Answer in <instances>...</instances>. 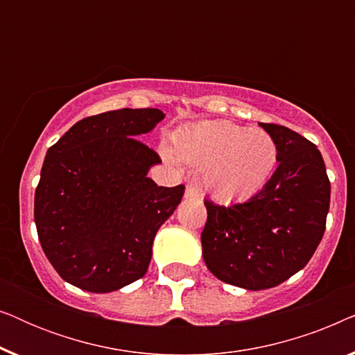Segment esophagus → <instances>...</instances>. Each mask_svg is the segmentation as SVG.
Returning <instances> with one entry per match:
<instances>
[{"instance_id": "obj_1", "label": "esophagus", "mask_w": 355, "mask_h": 355, "mask_svg": "<svg viewBox=\"0 0 355 355\" xmlns=\"http://www.w3.org/2000/svg\"><path fill=\"white\" fill-rule=\"evenodd\" d=\"M186 197L187 198H200V189L197 186H193V184H189L186 187Z\"/></svg>"}]
</instances>
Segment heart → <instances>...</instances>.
<instances>
[{"instance_id": "1", "label": "heart", "mask_w": 355, "mask_h": 355, "mask_svg": "<svg viewBox=\"0 0 355 355\" xmlns=\"http://www.w3.org/2000/svg\"><path fill=\"white\" fill-rule=\"evenodd\" d=\"M174 152L191 166H207V186L221 200L260 191L278 162V147L266 130L230 121H203L178 130ZM166 157L174 159L171 152Z\"/></svg>"}]
</instances>
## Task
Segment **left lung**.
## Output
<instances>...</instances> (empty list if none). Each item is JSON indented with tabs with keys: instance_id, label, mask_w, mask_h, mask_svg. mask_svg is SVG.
<instances>
[{
	"instance_id": "8db88e82",
	"label": "left lung",
	"mask_w": 355,
	"mask_h": 355,
	"mask_svg": "<svg viewBox=\"0 0 355 355\" xmlns=\"http://www.w3.org/2000/svg\"><path fill=\"white\" fill-rule=\"evenodd\" d=\"M278 147V168L249 200L205 198L203 260L218 279L239 288H275L302 270L322 241L329 210L327 168L317 145L289 128L260 123Z\"/></svg>"
}]
</instances>
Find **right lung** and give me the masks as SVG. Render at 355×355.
Listing matches in <instances>:
<instances>
[{
  "instance_id": "right-lung-1",
  "label": "right lung",
  "mask_w": 355,
  "mask_h": 355,
  "mask_svg": "<svg viewBox=\"0 0 355 355\" xmlns=\"http://www.w3.org/2000/svg\"><path fill=\"white\" fill-rule=\"evenodd\" d=\"M163 118L155 108L89 116L48 148L33 216L46 259L67 283L111 293L147 273L155 234L186 191L147 178L162 158L139 137Z\"/></svg>"
}]
</instances>
